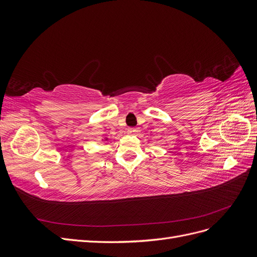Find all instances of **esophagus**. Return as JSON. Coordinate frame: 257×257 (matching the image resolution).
<instances>
[{
  "label": "esophagus",
  "instance_id": "obj_1",
  "mask_svg": "<svg viewBox=\"0 0 257 257\" xmlns=\"http://www.w3.org/2000/svg\"><path fill=\"white\" fill-rule=\"evenodd\" d=\"M137 132H138V130L135 128V127H130V128L127 130V133H128L130 135H136Z\"/></svg>",
  "mask_w": 257,
  "mask_h": 257
}]
</instances>
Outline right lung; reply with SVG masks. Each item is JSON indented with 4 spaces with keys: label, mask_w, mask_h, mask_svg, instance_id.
<instances>
[{
    "label": "right lung",
    "mask_w": 257,
    "mask_h": 257,
    "mask_svg": "<svg viewBox=\"0 0 257 257\" xmlns=\"http://www.w3.org/2000/svg\"><path fill=\"white\" fill-rule=\"evenodd\" d=\"M108 139H109V138H108L107 136H105V137H103V138H102V142H104V143H105V142H107V141H108Z\"/></svg>",
    "instance_id": "obj_1"
}]
</instances>
